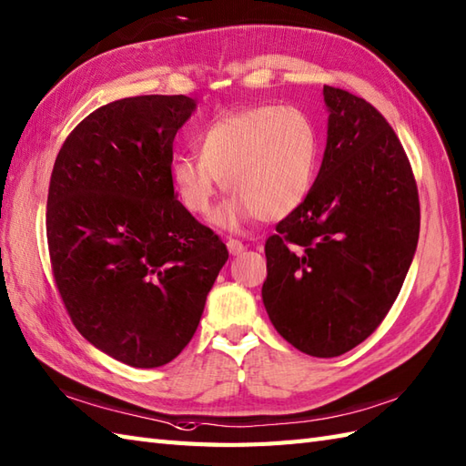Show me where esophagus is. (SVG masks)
<instances>
[{
	"instance_id": "34e87169",
	"label": "esophagus",
	"mask_w": 466,
	"mask_h": 466,
	"mask_svg": "<svg viewBox=\"0 0 466 466\" xmlns=\"http://www.w3.org/2000/svg\"><path fill=\"white\" fill-rule=\"evenodd\" d=\"M226 246H228V252L232 256H240L246 250V246L240 240H236V238H230V240L226 242Z\"/></svg>"
}]
</instances>
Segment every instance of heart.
I'll return each instance as SVG.
<instances>
[{
  "mask_svg": "<svg viewBox=\"0 0 466 466\" xmlns=\"http://www.w3.org/2000/svg\"><path fill=\"white\" fill-rule=\"evenodd\" d=\"M200 157L177 155L170 178L182 207L208 216L222 187L232 198L214 222L234 230L258 218L278 222L306 202L318 175L319 137L296 106L259 105L210 123L197 137Z\"/></svg>",
  "mask_w": 466,
  "mask_h": 466,
  "instance_id": "heart-1",
  "label": "heart"
}]
</instances>
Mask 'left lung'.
<instances>
[{"label":"left lung","mask_w":466,"mask_h":466,"mask_svg":"<svg viewBox=\"0 0 466 466\" xmlns=\"http://www.w3.org/2000/svg\"><path fill=\"white\" fill-rule=\"evenodd\" d=\"M328 145L301 207L266 240L264 306L278 333L313 357L365 341L413 262L420 208L413 168L385 116L323 86Z\"/></svg>","instance_id":"1"}]
</instances>
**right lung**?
Returning a JSON list of instances; mask_svg holds the SVG:
<instances>
[{
    "instance_id": "obj_1",
    "label": "right lung",
    "mask_w": 466,
    "mask_h": 466,
    "mask_svg": "<svg viewBox=\"0 0 466 466\" xmlns=\"http://www.w3.org/2000/svg\"><path fill=\"white\" fill-rule=\"evenodd\" d=\"M194 109L184 95L113 101L73 128L51 172L47 244L65 309L96 350L143 370L187 348L228 259L170 178Z\"/></svg>"
}]
</instances>
